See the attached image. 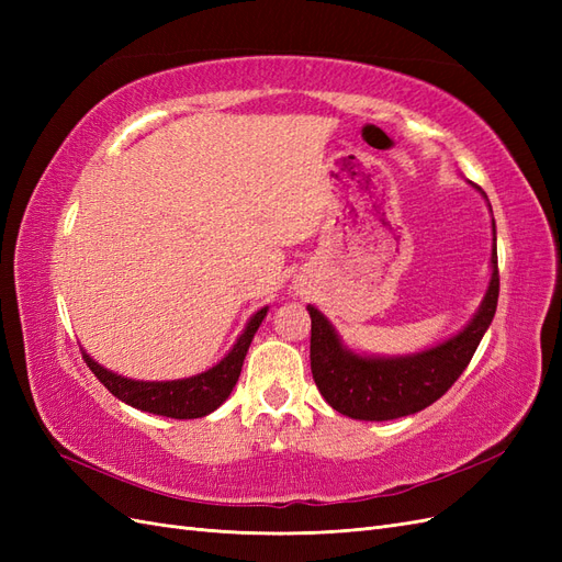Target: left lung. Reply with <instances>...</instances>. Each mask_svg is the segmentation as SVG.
<instances>
[{
  "label": "left lung",
  "instance_id": "8db88e82",
  "mask_svg": "<svg viewBox=\"0 0 562 562\" xmlns=\"http://www.w3.org/2000/svg\"><path fill=\"white\" fill-rule=\"evenodd\" d=\"M479 192H485L479 187ZM487 199V196H485ZM495 232V220H492ZM497 241V239H492ZM492 277L479 312L464 330L431 349L411 356H361L337 337L330 321L310 304L312 316V375L330 407L351 419L384 422L415 415L438 401L467 370L485 330L497 312L499 269L497 246L492 244Z\"/></svg>",
  "mask_w": 562,
  "mask_h": 562
}]
</instances>
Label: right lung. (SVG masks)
Returning a JSON list of instances; mask_svg holds the SVG:
<instances>
[{"label":"right lung","mask_w":562,"mask_h":562,"mask_svg":"<svg viewBox=\"0 0 562 562\" xmlns=\"http://www.w3.org/2000/svg\"><path fill=\"white\" fill-rule=\"evenodd\" d=\"M265 316H267V307L255 312L248 321L246 330L241 333L239 339H236V345L223 361L213 366L211 370L201 372V375L184 378V380H171V382L128 380L122 375H114V372H110L103 366H98L87 351L81 356L91 368L93 375L103 382L110 394H114L119 401H124L133 407H138V411H145L151 415L173 417V419H196L217 411V407L223 405L232 394L236 380L241 375V366L248 353V347L252 342V335L258 333Z\"/></svg>","instance_id":"right-lung-1"}]
</instances>
